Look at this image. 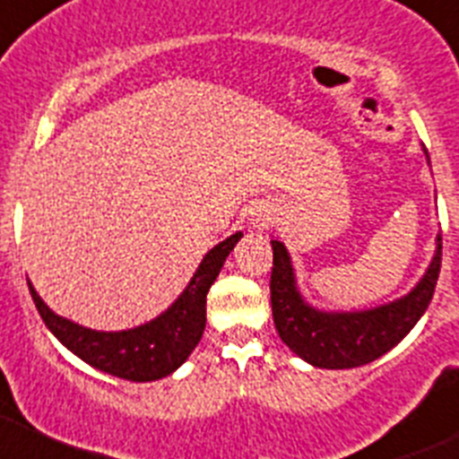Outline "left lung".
<instances>
[{"label": "left lung", "mask_w": 459, "mask_h": 459, "mask_svg": "<svg viewBox=\"0 0 459 459\" xmlns=\"http://www.w3.org/2000/svg\"><path fill=\"white\" fill-rule=\"evenodd\" d=\"M271 309L275 329L302 361L327 370L366 366L393 350L429 309L442 266V238L437 235L433 262L408 296L375 309L338 314L307 305L296 287L291 257L284 244L271 239Z\"/></svg>", "instance_id": "obj_1"}]
</instances>
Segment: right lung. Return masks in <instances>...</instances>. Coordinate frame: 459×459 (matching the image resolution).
Segmentation results:
<instances>
[{
    "label": "right lung",
    "mask_w": 459,
    "mask_h": 459,
    "mask_svg": "<svg viewBox=\"0 0 459 459\" xmlns=\"http://www.w3.org/2000/svg\"><path fill=\"white\" fill-rule=\"evenodd\" d=\"M242 233L230 235L206 253L188 287L168 311L126 332H96L53 314L29 282L30 296L53 336L84 363L118 379L157 381L172 375L197 348L206 327V293Z\"/></svg>",
    "instance_id": "1"
}]
</instances>
